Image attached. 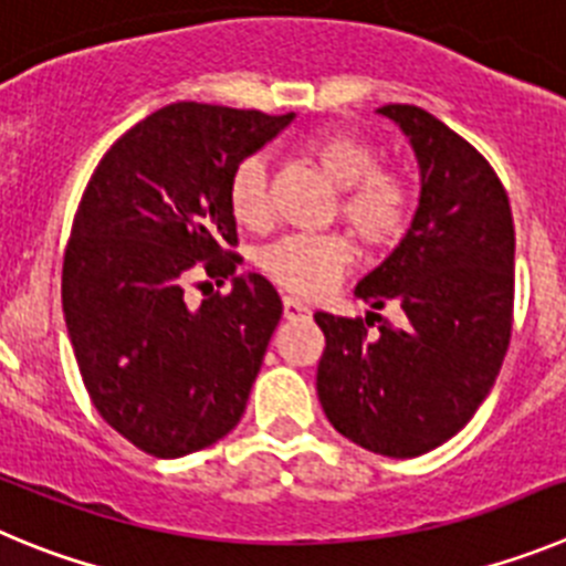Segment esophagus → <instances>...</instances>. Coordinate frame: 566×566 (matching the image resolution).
I'll list each match as a JSON object with an SVG mask.
<instances>
[{
	"label": "esophagus",
	"mask_w": 566,
	"mask_h": 566,
	"mask_svg": "<svg viewBox=\"0 0 566 566\" xmlns=\"http://www.w3.org/2000/svg\"><path fill=\"white\" fill-rule=\"evenodd\" d=\"M310 315H313V310H310L307 304L293 298V295H284V318L295 321V318H310Z\"/></svg>",
	"instance_id": "1"
}]
</instances>
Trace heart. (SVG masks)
<instances>
[{
  "label": "heart",
  "mask_w": 566,
  "mask_h": 566,
  "mask_svg": "<svg viewBox=\"0 0 566 566\" xmlns=\"http://www.w3.org/2000/svg\"><path fill=\"white\" fill-rule=\"evenodd\" d=\"M304 155L340 188V217L369 245H386L406 231L411 217L409 182L380 169L369 140L344 129H321L304 140ZM228 202L242 226L268 222V169L245 157L228 182ZM355 248L344 233H287L259 251V268L295 295H318L349 268Z\"/></svg>",
  "instance_id": "b5f03b06"
}]
</instances>
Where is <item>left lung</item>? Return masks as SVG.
Here are the masks:
<instances>
[{
	"instance_id": "left-lung-1",
	"label": "left lung",
	"mask_w": 566,
	"mask_h": 566,
	"mask_svg": "<svg viewBox=\"0 0 566 566\" xmlns=\"http://www.w3.org/2000/svg\"><path fill=\"white\" fill-rule=\"evenodd\" d=\"M420 166V206L400 245L358 282L400 324L315 313L327 346L315 389L335 431L384 457H420L457 434L491 391L513 327L511 202L491 163L420 106L386 104Z\"/></svg>"
}]
</instances>
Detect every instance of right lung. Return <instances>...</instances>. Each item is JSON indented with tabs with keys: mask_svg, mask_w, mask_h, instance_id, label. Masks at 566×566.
<instances>
[{
	"mask_svg": "<svg viewBox=\"0 0 566 566\" xmlns=\"http://www.w3.org/2000/svg\"><path fill=\"white\" fill-rule=\"evenodd\" d=\"M295 115L180 101L109 146L64 251L61 304L81 378L112 429L160 460L213 446L239 422L282 318L259 273H237L228 182ZM206 270L232 293L191 308Z\"/></svg>",
	"mask_w": 566,
	"mask_h": 566,
	"instance_id": "right-lung-1",
	"label": "right lung"
}]
</instances>
